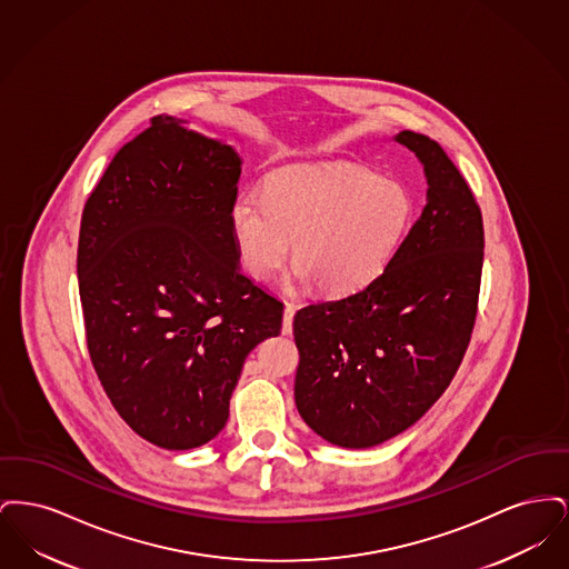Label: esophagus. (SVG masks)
I'll use <instances>...</instances> for the list:
<instances>
[{
    "label": "esophagus",
    "instance_id": "34e87169",
    "mask_svg": "<svg viewBox=\"0 0 569 569\" xmlns=\"http://www.w3.org/2000/svg\"><path fill=\"white\" fill-rule=\"evenodd\" d=\"M295 313H297V305H295V302H286V309H283V332H286V335L292 332Z\"/></svg>",
    "mask_w": 569,
    "mask_h": 569
}]
</instances>
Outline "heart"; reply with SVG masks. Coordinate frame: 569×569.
Segmentation results:
<instances>
[{
    "label": "heart",
    "mask_w": 569,
    "mask_h": 569,
    "mask_svg": "<svg viewBox=\"0 0 569 569\" xmlns=\"http://www.w3.org/2000/svg\"><path fill=\"white\" fill-rule=\"evenodd\" d=\"M409 191L362 166L277 170L267 193L244 190L230 207L239 264L264 281L288 258L295 279L325 295H350L388 267L411 223Z\"/></svg>",
    "instance_id": "heart-1"
}]
</instances>
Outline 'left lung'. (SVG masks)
<instances>
[{
    "label": "left lung",
    "mask_w": 569,
    "mask_h": 569,
    "mask_svg": "<svg viewBox=\"0 0 569 569\" xmlns=\"http://www.w3.org/2000/svg\"><path fill=\"white\" fill-rule=\"evenodd\" d=\"M395 140L425 166L422 213L371 283L295 316L298 413L326 441L356 450L429 411L478 316L485 226L473 191L429 136L403 130Z\"/></svg>",
    "instance_id": "obj_1"
}]
</instances>
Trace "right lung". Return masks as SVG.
<instances>
[{"label": "right lung", "mask_w": 569, "mask_h": 569, "mask_svg": "<svg viewBox=\"0 0 569 569\" xmlns=\"http://www.w3.org/2000/svg\"><path fill=\"white\" fill-rule=\"evenodd\" d=\"M241 158L158 114L84 202L79 292L87 350L126 425L163 450L211 441L244 358L283 302L239 269L230 234Z\"/></svg>", "instance_id": "1"}]
</instances>
